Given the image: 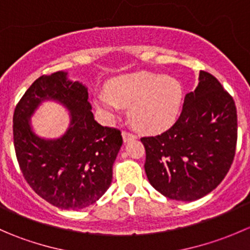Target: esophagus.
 Returning <instances> with one entry per match:
<instances>
[{
  "instance_id": "esophagus-1",
  "label": "esophagus",
  "mask_w": 250,
  "mask_h": 250,
  "mask_svg": "<svg viewBox=\"0 0 250 250\" xmlns=\"http://www.w3.org/2000/svg\"><path fill=\"white\" fill-rule=\"evenodd\" d=\"M122 137H123V141H125V143H128V141H130V140L137 139V135L133 134V133H130V132H127V130H123Z\"/></svg>"
}]
</instances>
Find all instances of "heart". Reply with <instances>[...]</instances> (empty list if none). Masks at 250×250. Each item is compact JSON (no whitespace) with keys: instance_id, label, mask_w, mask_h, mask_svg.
<instances>
[{"instance_id":"1","label":"heart","mask_w":250,"mask_h":250,"mask_svg":"<svg viewBox=\"0 0 250 250\" xmlns=\"http://www.w3.org/2000/svg\"><path fill=\"white\" fill-rule=\"evenodd\" d=\"M183 99V88L178 80L141 71L113 78L107 93L97 98V105L110 115L120 106L129 107V118L145 132H160L175 120Z\"/></svg>"}]
</instances>
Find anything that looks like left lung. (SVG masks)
I'll return each instance as SVG.
<instances>
[{
    "instance_id": "left-lung-1",
    "label": "left lung",
    "mask_w": 250,
    "mask_h": 250,
    "mask_svg": "<svg viewBox=\"0 0 250 250\" xmlns=\"http://www.w3.org/2000/svg\"><path fill=\"white\" fill-rule=\"evenodd\" d=\"M198 80L172 127L140 139L148 181L170 200L191 202L211 192L230 170L236 152L233 98L209 72L201 71Z\"/></svg>"
}]
</instances>
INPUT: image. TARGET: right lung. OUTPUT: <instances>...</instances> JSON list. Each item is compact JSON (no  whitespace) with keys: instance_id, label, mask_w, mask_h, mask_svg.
I'll return each instance as SVG.
<instances>
[{"instance_id":"right-lung-1","label":"right lung","mask_w":250,"mask_h":250,"mask_svg":"<svg viewBox=\"0 0 250 250\" xmlns=\"http://www.w3.org/2000/svg\"><path fill=\"white\" fill-rule=\"evenodd\" d=\"M58 71L41 76L25 92L13 115L14 148L19 167L32 190L62 209L95 203L110 188L112 165L122 146L121 130L94 120L82 83ZM44 100H55L70 111L72 122L62 138L42 140L28 118Z\"/></svg>"}]
</instances>
